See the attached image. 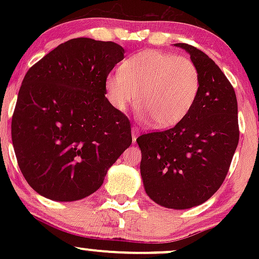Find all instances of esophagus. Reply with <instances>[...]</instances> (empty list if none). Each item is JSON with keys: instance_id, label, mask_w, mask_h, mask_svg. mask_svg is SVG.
<instances>
[{"instance_id": "34e87169", "label": "esophagus", "mask_w": 259, "mask_h": 259, "mask_svg": "<svg viewBox=\"0 0 259 259\" xmlns=\"http://www.w3.org/2000/svg\"><path fill=\"white\" fill-rule=\"evenodd\" d=\"M132 136H133V142H134V144H135L136 139H138V136H139L138 127H133V129H132Z\"/></svg>"}]
</instances>
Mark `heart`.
<instances>
[{
	"label": "heart",
	"mask_w": 259,
	"mask_h": 259,
	"mask_svg": "<svg viewBox=\"0 0 259 259\" xmlns=\"http://www.w3.org/2000/svg\"><path fill=\"white\" fill-rule=\"evenodd\" d=\"M201 75L197 65L187 57L145 50L126 58L119 73L105 80L107 100L118 111L130 105L141 108L145 120L158 127L180 123L197 100Z\"/></svg>",
	"instance_id": "obj_1"
}]
</instances>
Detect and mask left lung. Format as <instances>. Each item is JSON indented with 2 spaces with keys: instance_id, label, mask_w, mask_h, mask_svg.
I'll return each instance as SVG.
<instances>
[{
  "instance_id": "left-lung-1",
  "label": "left lung",
  "mask_w": 259,
  "mask_h": 259,
  "mask_svg": "<svg viewBox=\"0 0 259 259\" xmlns=\"http://www.w3.org/2000/svg\"><path fill=\"white\" fill-rule=\"evenodd\" d=\"M175 46L185 50L200 70L197 100L174 127L144 134L136 142L148 197L162 207L187 209L206 202L222 186L240 133L236 95L221 68L191 45Z\"/></svg>"
}]
</instances>
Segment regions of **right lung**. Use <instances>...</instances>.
<instances>
[{
  "label": "right lung",
  "mask_w": 259,
  "mask_h": 259,
  "mask_svg": "<svg viewBox=\"0 0 259 259\" xmlns=\"http://www.w3.org/2000/svg\"><path fill=\"white\" fill-rule=\"evenodd\" d=\"M124 59L112 41L72 38L25 74L12 118L18 165L38 195L88 197L132 145L130 121L107 100L105 80Z\"/></svg>",
  "instance_id": "right-lung-1"
}]
</instances>
